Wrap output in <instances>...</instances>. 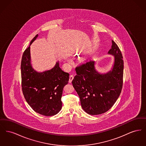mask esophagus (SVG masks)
I'll list each match as a JSON object with an SVG mask.
<instances>
[{"label": "esophagus", "instance_id": "esophagus-1", "mask_svg": "<svg viewBox=\"0 0 146 146\" xmlns=\"http://www.w3.org/2000/svg\"><path fill=\"white\" fill-rule=\"evenodd\" d=\"M73 78H74V76H73V75H70V79H69V83H70L71 82H72V80L73 79Z\"/></svg>", "mask_w": 146, "mask_h": 146}]
</instances>
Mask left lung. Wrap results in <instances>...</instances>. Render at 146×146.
Returning a JSON list of instances; mask_svg holds the SVG:
<instances>
[{
  "mask_svg": "<svg viewBox=\"0 0 146 146\" xmlns=\"http://www.w3.org/2000/svg\"><path fill=\"white\" fill-rule=\"evenodd\" d=\"M108 54L114 56L112 68L107 73L97 71L95 62L90 60L76 68L72 84L80 98L84 111L90 115L108 111L115 104L123 87L124 62L118 45L111 40Z\"/></svg>",
  "mask_w": 146,
  "mask_h": 146,
  "instance_id": "obj_1",
  "label": "left lung"
}]
</instances>
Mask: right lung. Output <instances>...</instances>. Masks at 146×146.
<instances>
[{"label": "right lung", "mask_w": 146, "mask_h": 146, "mask_svg": "<svg viewBox=\"0 0 146 146\" xmlns=\"http://www.w3.org/2000/svg\"><path fill=\"white\" fill-rule=\"evenodd\" d=\"M36 35L21 60L22 89L28 104L35 112L45 116H52L62 108L63 89L68 83L70 74L59 66V62L51 70L38 72L32 67L30 46L38 37Z\"/></svg>", "instance_id": "right-lung-1"}]
</instances>
